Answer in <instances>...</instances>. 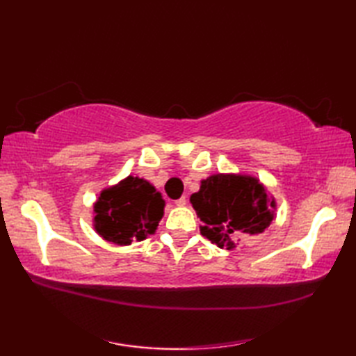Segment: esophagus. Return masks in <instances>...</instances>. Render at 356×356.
<instances>
[{
	"instance_id": "obj_1",
	"label": "esophagus",
	"mask_w": 356,
	"mask_h": 356,
	"mask_svg": "<svg viewBox=\"0 0 356 356\" xmlns=\"http://www.w3.org/2000/svg\"><path fill=\"white\" fill-rule=\"evenodd\" d=\"M174 203H176L177 207H185V205H186V197H185V195H182V197L177 199Z\"/></svg>"
}]
</instances>
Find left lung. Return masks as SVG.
I'll list each match as a JSON object with an SVG mask.
<instances>
[{"mask_svg":"<svg viewBox=\"0 0 356 356\" xmlns=\"http://www.w3.org/2000/svg\"><path fill=\"white\" fill-rule=\"evenodd\" d=\"M191 203L203 223L202 236L226 249L260 236L274 218L275 208L259 180L234 174L202 180L200 191L191 195Z\"/></svg>","mask_w":356,"mask_h":356,"instance_id":"obj_1","label":"left lung"}]
</instances>
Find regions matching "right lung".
Here are the masks:
<instances>
[{
	"label": "right lung",
	"instance_id": "1",
	"mask_svg": "<svg viewBox=\"0 0 356 356\" xmlns=\"http://www.w3.org/2000/svg\"><path fill=\"white\" fill-rule=\"evenodd\" d=\"M161 193L147 180L128 176L104 190L95 205V228L107 241L130 245L153 234L163 216Z\"/></svg>",
	"mask_w": 356,
	"mask_h": 356
}]
</instances>
